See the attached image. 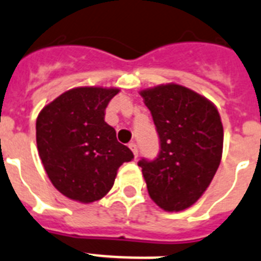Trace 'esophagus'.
<instances>
[{"mask_svg": "<svg viewBox=\"0 0 261 261\" xmlns=\"http://www.w3.org/2000/svg\"><path fill=\"white\" fill-rule=\"evenodd\" d=\"M128 147H130V149H131V151H133L134 156H135V159H137L138 158V147H137V144H135L133 142V143L128 144Z\"/></svg>", "mask_w": 261, "mask_h": 261, "instance_id": "1", "label": "esophagus"}]
</instances>
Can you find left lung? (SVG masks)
Wrapping results in <instances>:
<instances>
[{"label": "left lung", "mask_w": 261, "mask_h": 261, "mask_svg": "<svg viewBox=\"0 0 261 261\" xmlns=\"http://www.w3.org/2000/svg\"><path fill=\"white\" fill-rule=\"evenodd\" d=\"M160 139L155 160H139L149 197L165 212H181L205 193L223 149L221 117L206 97L178 84L140 92Z\"/></svg>", "instance_id": "8db88e82"}]
</instances>
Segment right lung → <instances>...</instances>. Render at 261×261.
<instances>
[{"label": "right lung", "mask_w": 261, "mask_h": 261, "mask_svg": "<svg viewBox=\"0 0 261 261\" xmlns=\"http://www.w3.org/2000/svg\"><path fill=\"white\" fill-rule=\"evenodd\" d=\"M117 88L67 90L40 110L36 146L52 185L68 198L90 203L114 185L118 168L133 152L105 122V109Z\"/></svg>", "instance_id": "add662e5"}]
</instances>
